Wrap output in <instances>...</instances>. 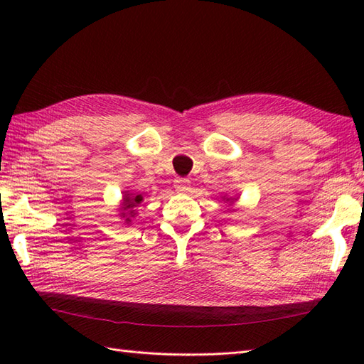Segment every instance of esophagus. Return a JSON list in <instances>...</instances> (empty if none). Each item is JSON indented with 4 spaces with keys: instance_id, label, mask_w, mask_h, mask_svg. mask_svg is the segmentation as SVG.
<instances>
[{
    "instance_id": "obj_1",
    "label": "esophagus",
    "mask_w": 364,
    "mask_h": 364,
    "mask_svg": "<svg viewBox=\"0 0 364 364\" xmlns=\"http://www.w3.org/2000/svg\"><path fill=\"white\" fill-rule=\"evenodd\" d=\"M173 186L178 192H186L191 188V181L188 180V178H176V180L173 181Z\"/></svg>"
}]
</instances>
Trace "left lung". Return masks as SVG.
<instances>
[{"mask_svg": "<svg viewBox=\"0 0 364 364\" xmlns=\"http://www.w3.org/2000/svg\"><path fill=\"white\" fill-rule=\"evenodd\" d=\"M227 202H230V198H227Z\"/></svg>", "mask_w": 364, "mask_h": 364, "instance_id": "1", "label": "left lung"}]
</instances>
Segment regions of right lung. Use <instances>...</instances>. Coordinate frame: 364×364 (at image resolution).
<instances>
[{"instance_id": "add662e5", "label": "right lung", "mask_w": 364, "mask_h": 364, "mask_svg": "<svg viewBox=\"0 0 364 364\" xmlns=\"http://www.w3.org/2000/svg\"><path fill=\"white\" fill-rule=\"evenodd\" d=\"M142 196L139 194V196H136V194H131V192H125V194H123V203H122V208H120V218H127L125 219V222H131V218H134V208H137L139 206V203L142 202Z\"/></svg>"}]
</instances>
